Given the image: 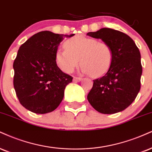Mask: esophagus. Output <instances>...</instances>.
<instances>
[{
	"label": "esophagus",
	"mask_w": 152,
	"mask_h": 152,
	"mask_svg": "<svg viewBox=\"0 0 152 152\" xmlns=\"http://www.w3.org/2000/svg\"><path fill=\"white\" fill-rule=\"evenodd\" d=\"M81 80H82V78H81V77H76V76L74 77V81H75V82L81 81Z\"/></svg>",
	"instance_id": "34e87169"
}]
</instances>
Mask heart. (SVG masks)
Wrapping results in <instances>:
<instances>
[{
    "mask_svg": "<svg viewBox=\"0 0 152 152\" xmlns=\"http://www.w3.org/2000/svg\"><path fill=\"white\" fill-rule=\"evenodd\" d=\"M65 49H59L55 53L56 64L66 73H71L79 64L83 74L99 77L107 72L113 61L111 47L105 42L83 35H78L67 39Z\"/></svg>",
    "mask_w": 152,
    "mask_h": 152,
    "instance_id": "1",
    "label": "heart"
}]
</instances>
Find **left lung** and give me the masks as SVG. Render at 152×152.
<instances>
[{
    "instance_id": "obj_1",
    "label": "left lung",
    "mask_w": 152,
    "mask_h": 152,
    "mask_svg": "<svg viewBox=\"0 0 152 152\" xmlns=\"http://www.w3.org/2000/svg\"><path fill=\"white\" fill-rule=\"evenodd\" d=\"M87 35L103 40L113 53L108 71L94 80L87 99L103 114L121 112L132 103L140 92L142 74L140 50L130 37L113 29L101 28Z\"/></svg>"
}]
</instances>
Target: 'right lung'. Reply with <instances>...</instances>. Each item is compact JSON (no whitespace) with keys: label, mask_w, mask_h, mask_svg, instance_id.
I'll use <instances>...</instances> for the list:
<instances>
[{"label":"right lung","mask_w":152,"mask_h":152,"mask_svg":"<svg viewBox=\"0 0 152 152\" xmlns=\"http://www.w3.org/2000/svg\"><path fill=\"white\" fill-rule=\"evenodd\" d=\"M74 35L42 31L20 47L13 63V86L20 103L27 110L45 114L61 103L73 77L58 68L55 53L65 37Z\"/></svg>","instance_id":"add662e5"}]
</instances>
